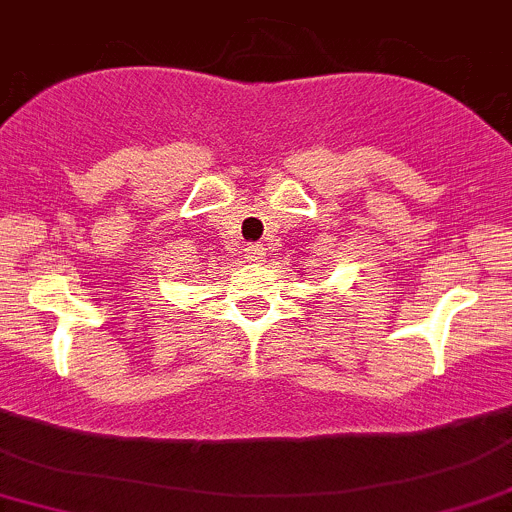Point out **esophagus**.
<instances>
[{"instance_id": "obj_1", "label": "esophagus", "mask_w": 512, "mask_h": 512, "mask_svg": "<svg viewBox=\"0 0 512 512\" xmlns=\"http://www.w3.org/2000/svg\"><path fill=\"white\" fill-rule=\"evenodd\" d=\"M245 257L250 262H262L265 260V247L255 245V242H252V245H245Z\"/></svg>"}]
</instances>
